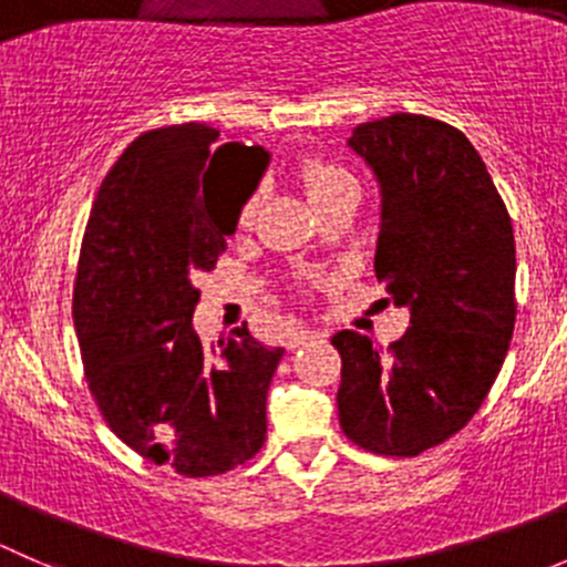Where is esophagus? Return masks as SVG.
I'll use <instances>...</instances> for the list:
<instances>
[{
	"mask_svg": "<svg viewBox=\"0 0 567 567\" xmlns=\"http://www.w3.org/2000/svg\"><path fill=\"white\" fill-rule=\"evenodd\" d=\"M316 337H320V334H318V331H312V329H293L288 334V340H285V346H288L290 351H293V348L307 346V342L316 340Z\"/></svg>",
	"mask_w": 567,
	"mask_h": 567,
	"instance_id": "1",
	"label": "esophagus"
}]
</instances>
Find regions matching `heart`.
<instances>
[{
  "mask_svg": "<svg viewBox=\"0 0 567 567\" xmlns=\"http://www.w3.org/2000/svg\"><path fill=\"white\" fill-rule=\"evenodd\" d=\"M351 181L353 177L348 175L346 169L331 167V164H326V162H305V167H301V183H305L307 197H310L312 205H316L318 199H323L326 194H331L334 188L346 186V183H351ZM255 205H257V199H249V203L244 205L241 225H249L251 216H255Z\"/></svg>",
  "mask_w": 567,
  "mask_h": 567,
  "instance_id": "heart-1",
  "label": "heart"
}]
</instances>
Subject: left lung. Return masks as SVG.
Here are the masks:
<instances>
[{"label":"left lung","mask_w":567,"mask_h":567,"mask_svg":"<svg viewBox=\"0 0 567 567\" xmlns=\"http://www.w3.org/2000/svg\"><path fill=\"white\" fill-rule=\"evenodd\" d=\"M348 147L381 192L375 277L409 329L381 348L342 329L340 427L353 444L411 458L458 433L499 375L516 323V241L505 203L453 125L398 112Z\"/></svg>","instance_id":"8db88e82"}]
</instances>
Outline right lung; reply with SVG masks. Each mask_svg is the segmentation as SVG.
I'll return each instance as SVG.
<instances>
[{
	"label": "right lung",
	"mask_w": 567,
	"mask_h": 567,
	"mask_svg": "<svg viewBox=\"0 0 567 567\" xmlns=\"http://www.w3.org/2000/svg\"><path fill=\"white\" fill-rule=\"evenodd\" d=\"M271 153L205 123L142 134L90 210L73 320L90 392L120 442L183 477L247 463L266 442V398L285 348L247 323L203 348L199 290Z\"/></svg>",
	"instance_id": "right-lung-1"
}]
</instances>
